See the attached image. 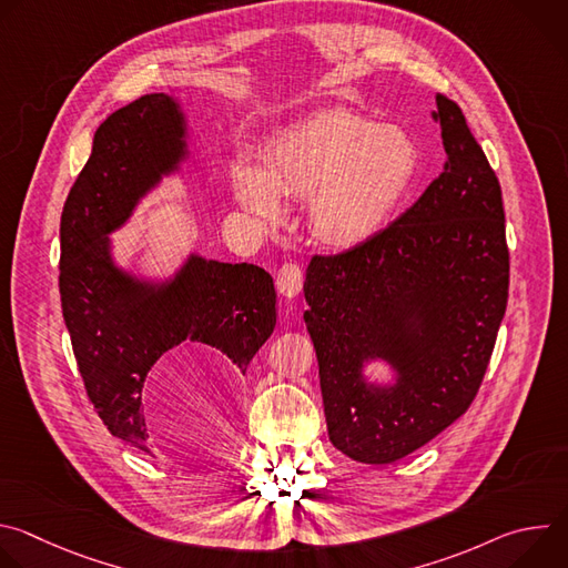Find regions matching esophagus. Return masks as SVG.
<instances>
[{"mask_svg":"<svg viewBox=\"0 0 568 568\" xmlns=\"http://www.w3.org/2000/svg\"><path fill=\"white\" fill-rule=\"evenodd\" d=\"M276 287L283 296L287 298H294L301 294V287H303V272L296 263H285L281 270H278V276H276Z\"/></svg>","mask_w":568,"mask_h":568,"instance_id":"esophagus-1","label":"esophagus"}]
</instances>
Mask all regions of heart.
I'll return each mask as SVG.
<instances>
[{
    "mask_svg": "<svg viewBox=\"0 0 568 568\" xmlns=\"http://www.w3.org/2000/svg\"><path fill=\"white\" fill-rule=\"evenodd\" d=\"M416 141L351 110H328L274 136L265 171L237 164V202L265 222H281L283 200H310L307 220L323 245L351 250L384 229L416 180Z\"/></svg>",
    "mask_w": 568,
    "mask_h": 568,
    "instance_id": "b5f03b06",
    "label": "heart"
}]
</instances>
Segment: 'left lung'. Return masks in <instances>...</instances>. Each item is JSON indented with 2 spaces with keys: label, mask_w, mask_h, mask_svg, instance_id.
I'll return each instance as SVG.
<instances>
[{
  "label": "left lung",
  "mask_w": 568,
  "mask_h": 568,
  "mask_svg": "<svg viewBox=\"0 0 568 568\" xmlns=\"http://www.w3.org/2000/svg\"><path fill=\"white\" fill-rule=\"evenodd\" d=\"M445 166L418 202L362 245L310 261L305 328L331 443L386 465L471 404L508 303L501 186L460 108L436 97ZM389 366L373 383L365 366Z\"/></svg>",
  "instance_id": "1"
}]
</instances>
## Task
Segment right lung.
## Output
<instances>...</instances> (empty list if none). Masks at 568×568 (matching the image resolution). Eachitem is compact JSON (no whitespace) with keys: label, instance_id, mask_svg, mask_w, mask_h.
Wrapping results in <instances>:
<instances>
[{"label":"right lung","instance_id":"add662e5","mask_svg":"<svg viewBox=\"0 0 568 568\" xmlns=\"http://www.w3.org/2000/svg\"><path fill=\"white\" fill-rule=\"evenodd\" d=\"M189 159L180 101L145 94L99 125L60 217V301L78 371L110 434L145 454L143 384L161 357L197 342L245 375L276 326L274 281L258 265L191 252L169 278H145L116 263L110 235Z\"/></svg>","mask_w":568,"mask_h":568}]
</instances>
